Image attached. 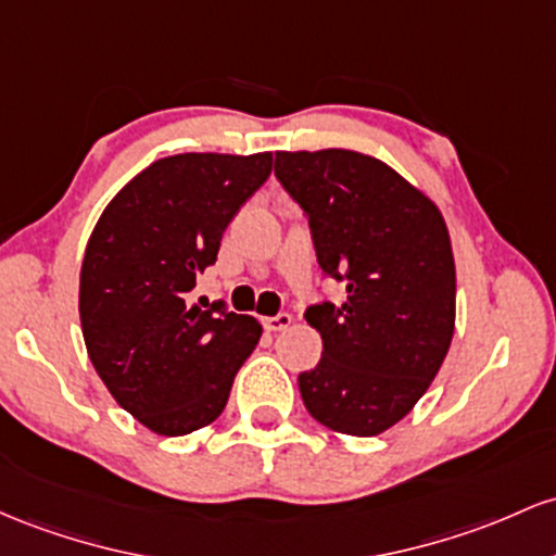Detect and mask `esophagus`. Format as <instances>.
<instances>
[{"mask_svg": "<svg viewBox=\"0 0 556 556\" xmlns=\"http://www.w3.org/2000/svg\"><path fill=\"white\" fill-rule=\"evenodd\" d=\"M289 326H291V315H289V312H280V315L265 317V328L273 330V333H278V330H286Z\"/></svg>", "mask_w": 556, "mask_h": 556, "instance_id": "obj_1", "label": "esophagus"}]
</instances>
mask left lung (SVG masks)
I'll list each match as a JSON object with an SVG mask.
<instances>
[{
  "label": "left lung",
  "mask_w": 556,
  "mask_h": 556,
  "mask_svg": "<svg viewBox=\"0 0 556 556\" xmlns=\"http://www.w3.org/2000/svg\"><path fill=\"white\" fill-rule=\"evenodd\" d=\"M276 176L307 212L323 273L346 280L341 307L304 312L323 357L299 376L304 407L346 435L396 426L433 383L454 336L457 270L428 194L352 149L276 152Z\"/></svg>",
  "instance_id": "left-lung-1"
}]
</instances>
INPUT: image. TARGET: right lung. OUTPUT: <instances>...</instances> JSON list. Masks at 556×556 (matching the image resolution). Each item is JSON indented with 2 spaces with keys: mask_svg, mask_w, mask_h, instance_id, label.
<instances>
[{
  "mask_svg": "<svg viewBox=\"0 0 556 556\" xmlns=\"http://www.w3.org/2000/svg\"><path fill=\"white\" fill-rule=\"evenodd\" d=\"M273 170V152H189L130 178L99 215L78 312L86 352L108 391L141 426L186 435L226 409L262 326L223 304H191L228 223Z\"/></svg>",
  "mask_w": 556,
  "mask_h": 556,
  "instance_id": "1",
  "label": "right lung"
}]
</instances>
